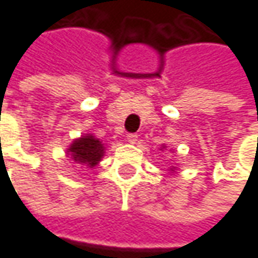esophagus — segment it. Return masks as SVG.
Listing matches in <instances>:
<instances>
[{"label":"esophagus","mask_w":258,"mask_h":258,"mask_svg":"<svg viewBox=\"0 0 258 258\" xmlns=\"http://www.w3.org/2000/svg\"><path fill=\"white\" fill-rule=\"evenodd\" d=\"M125 137H127V141L131 143V144H136L137 140H139V136H137V134H134V133H130V134H127Z\"/></svg>","instance_id":"34e87169"}]
</instances>
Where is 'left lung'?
Listing matches in <instances>:
<instances>
[{
	"label": "left lung",
	"instance_id": "obj_1",
	"mask_svg": "<svg viewBox=\"0 0 258 258\" xmlns=\"http://www.w3.org/2000/svg\"><path fill=\"white\" fill-rule=\"evenodd\" d=\"M163 149H164V147H163Z\"/></svg>",
	"mask_w": 258,
	"mask_h": 258
}]
</instances>
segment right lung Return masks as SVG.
<instances>
[{
    "mask_svg": "<svg viewBox=\"0 0 258 258\" xmlns=\"http://www.w3.org/2000/svg\"><path fill=\"white\" fill-rule=\"evenodd\" d=\"M105 147L102 141L95 139L92 134H86L81 139H76L68 149V154L71 156L76 163L79 164H86L89 167H94L101 162Z\"/></svg>",
    "mask_w": 258,
    "mask_h": 258,
    "instance_id": "1",
    "label": "right lung"
}]
</instances>
